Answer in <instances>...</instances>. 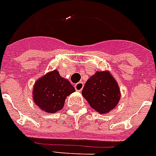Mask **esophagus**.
I'll use <instances>...</instances> for the list:
<instances>
[{
  "label": "esophagus",
  "mask_w": 156,
  "mask_h": 156,
  "mask_svg": "<svg viewBox=\"0 0 156 156\" xmlns=\"http://www.w3.org/2000/svg\"><path fill=\"white\" fill-rule=\"evenodd\" d=\"M83 87H84V84H83L82 82H78L77 84L75 85V89H76L77 91H81Z\"/></svg>",
  "instance_id": "obj_1"
}]
</instances>
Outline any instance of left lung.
<instances>
[{
	"mask_svg": "<svg viewBox=\"0 0 156 156\" xmlns=\"http://www.w3.org/2000/svg\"><path fill=\"white\" fill-rule=\"evenodd\" d=\"M82 95L94 109L103 114L117 106L120 99V90L110 72L97 71L86 81Z\"/></svg>",
	"mask_w": 156,
	"mask_h": 156,
	"instance_id": "1",
	"label": "left lung"
}]
</instances>
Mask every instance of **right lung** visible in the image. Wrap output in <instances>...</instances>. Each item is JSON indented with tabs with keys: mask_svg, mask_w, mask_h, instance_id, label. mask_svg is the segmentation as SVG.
I'll list each match as a JSON object with an SVG mask.
<instances>
[{
	"mask_svg": "<svg viewBox=\"0 0 156 156\" xmlns=\"http://www.w3.org/2000/svg\"><path fill=\"white\" fill-rule=\"evenodd\" d=\"M76 90L69 80L61 76L57 70L41 77L35 83L33 98L43 111L56 113L64 106L66 96Z\"/></svg>",
	"mask_w": 156,
	"mask_h": 156,
	"instance_id": "add662e5",
	"label": "right lung"
}]
</instances>
